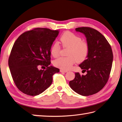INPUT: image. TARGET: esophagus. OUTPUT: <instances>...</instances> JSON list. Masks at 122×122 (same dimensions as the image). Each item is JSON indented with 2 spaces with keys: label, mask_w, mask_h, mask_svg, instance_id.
<instances>
[{
  "label": "esophagus",
  "mask_w": 122,
  "mask_h": 122,
  "mask_svg": "<svg viewBox=\"0 0 122 122\" xmlns=\"http://www.w3.org/2000/svg\"><path fill=\"white\" fill-rule=\"evenodd\" d=\"M60 71L61 72H67L68 71L67 70H63V69H60Z\"/></svg>",
  "instance_id": "esophagus-1"
}]
</instances>
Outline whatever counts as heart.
Segmentation results:
<instances>
[{
  "mask_svg": "<svg viewBox=\"0 0 122 122\" xmlns=\"http://www.w3.org/2000/svg\"><path fill=\"white\" fill-rule=\"evenodd\" d=\"M61 45L69 48L67 57H61L55 60L54 65L59 68L68 70L71 68L75 62H81L87 57L89 48L87 44L82 41L80 37L71 32H66L60 38ZM60 47L57 43L52 45L51 52L53 56L57 57L60 54Z\"/></svg>",
  "mask_w": 122,
  "mask_h": 122,
  "instance_id": "obj_1",
  "label": "heart"
}]
</instances>
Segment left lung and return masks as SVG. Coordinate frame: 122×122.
<instances>
[{"label":"left lung","instance_id":"left-lung-1","mask_svg":"<svg viewBox=\"0 0 122 122\" xmlns=\"http://www.w3.org/2000/svg\"><path fill=\"white\" fill-rule=\"evenodd\" d=\"M86 38L89 51L87 59L79 65L85 75L75 72L74 80L70 81L72 90L81 96L97 93L107 83L112 69L113 54L110 44L98 31L89 27L76 28Z\"/></svg>","mask_w":122,"mask_h":122}]
</instances>
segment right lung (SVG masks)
<instances>
[{"label":"right lung","instance_id":"add662e5","mask_svg":"<svg viewBox=\"0 0 122 122\" xmlns=\"http://www.w3.org/2000/svg\"><path fill=\"white\" fill-rule=\"evenodd\" d=\"M59 33V30L35 28L24 32L14 43L8 66L15 85L24 94L35 96L43 93L51 85L53 75L60 71L50 66L51 49Z\"/></svg>","mask_w":122,"mask_h":122}]
</instances>
